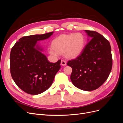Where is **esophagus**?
<instances>
[{"instance_id":"1","label":"esophagus","mask_w":123,"mask_h":123,"mask_svg":"<svg viewBox=\"0 0 123 123\" xmlns=\"http://www.w3.org/2000/svg\"><path fill=\"white\" fill-rule=\"evenodd\" d=\"M61 65L63 66H65L67 65V62L65 60H62L61 61Z\"/></svg>"}]
</instances>
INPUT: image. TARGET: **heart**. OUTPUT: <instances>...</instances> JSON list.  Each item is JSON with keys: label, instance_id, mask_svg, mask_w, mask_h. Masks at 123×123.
<instances>
[{"label": "heart", "instance_id": "obj_1", "mask_svg": "<svg viewBox=\"0 0 123 123\" xmlns=\"http://www.w3.org/2000/svg\"><path fill=\"white\" fill-rule=\"evenodd\" d=\"M85 44L84 35L80 33L75 34H62L54 38L50 49V54L54 56L64 52L65 56L74 58L82 51Z\"/></svg>", "mask_w": 123, "mask_h": 123}]
</instances>
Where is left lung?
Returning a JSON list of instances; mask_svg holds the SVG:
<instances>
[{
    "instance_id": "obj_1",
    "label": "left lung",
    "mask_w": 123,
    "mask_h": 123,
    "mask_svg": "<svg viewBox=\"0 0 123 123\" xmlns=\"http://www.w3.org/2000/svg\"><path fill=\"white\" fill-rule=\"evenodd\" d=\"M89 39L80 55L69 61L72 69L70 79L76 87L84 91L95 90L108 77L112 67L109 41L97 32L85 30Z\"/></svg>"
}]
</instances>
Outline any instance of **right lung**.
<instances>
[{
    "label": "right lung",
    "mask_w": 123,
    "mask_h": 123,
    "mask_svg": "<svg viewBox=\"0 0 123 123\" xmlns=\"http://www.w3.org/2000/svg\"><path fill=\"white\" fill-rule=\"evenodd\" d=\"M53 33L23 37L11 49V76L17 86L27 93L37 95L47 90L61 68V60L55 63L48 61L37 44V41L49 38Z\"/></svg>",
    "instance_id": "1"
}]
</instances>
